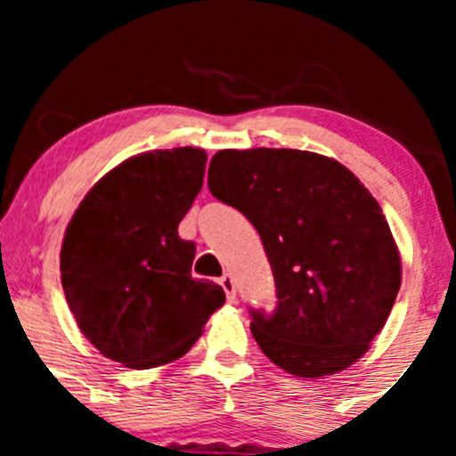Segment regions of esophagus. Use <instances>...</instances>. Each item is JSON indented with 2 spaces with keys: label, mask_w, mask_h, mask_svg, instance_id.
Masks as SVG:
<instances>
[{
  "label": "esophagus",
  "mask_w": 456,
  "mask_h": 456,
  "mask_svg": "<svg viewBox=\"0 0 456 456\" xmlns=\"http://www.w3.org/2000/svg\"><path fill=\"white\" fill-rule=\"evenodd\" d=\"M218 282H221L224 294H227V300L233 302L235 300V281H233V276L232 274H223L221 281H218Z\"/></svg>",
  "instance_id": "34e87169"
}]
</instances>
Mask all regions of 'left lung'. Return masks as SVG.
<instances>
[{
	"label": "left lung",
	"instance_id": "1",
	"mask_svg": "<svg viewBox=\"0 0 456 456\" xmlns=\"http://www.w3.org/2000/svg\"><path fill=\"white\" fill-rule=\"evenodd\" d=\"M208 186L253 223L268 255L276 308H250L261 352L296 378L362 358L395 306L401 255L358 177L315 151L221 150Z\"/></svg>",
	"mask_w": 456,
	"mask_h": 456
}]
</instances>
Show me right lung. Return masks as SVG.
<instances>
[{
    "label": "right lung",
    "mask_w": 456,
    "mask_h": 456,
    "mask_svg": "<svg viewBox=\"0 0 456 456\" xmlns=\"http://www.w3.org/2000/svg\"><path fill=\"white\" fill-rule=\"evenodd\" d=\"M206 160L199 148L133 156L94 184L66 227L68 306L87 341L128 369L182 358L224 305L221 285L192 279L195 244L177 235Z\"/></svg>",
    "instance_id": "add662e5"
}]
</instances>
